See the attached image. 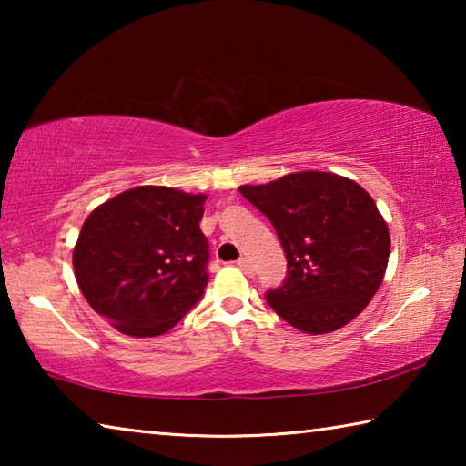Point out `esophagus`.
I'll use <instances>...</instances> for the list:
<instances>
[{"mask_svg": "<svg viewBox=\"0 0 466 466\" xmlns=\"http://www.w3.org/2000/svg\"><path fill=\"white\" fill-rule=\"evenodd\" d=\"M236 265H238L244 273H248V275L252 273V263H250L248 257H240L238 263H236Z\"/></svg>", "mask_w": 466, "mask_h": 466, "instance_id": "34e87169", "label": "esophagus"}]
</instances>
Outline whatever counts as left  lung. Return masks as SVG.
Segmentation results:
<instances>
[{
    "mask_svg": "<svg viewBox=\"0 0 466 466\" xmlns=\"http://www.w3.org/2000/svg\"><path fill=\"white\" fill-rule=\"evenodd\" d=\"M238 191L271 219L288 278L267 302L291 327L325 335L361 314L380 288L390 255L389 224L356 180L289 172Z\"/></svg>",
    "mask_w": 466,
    "mask_h": 466,
    "instance_id": "left-lung-1",
    "label": "left lung"
}]
</instances>
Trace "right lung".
<instances>
[{
    "label": "right lung",
    "instance_id": "add662e5",
    "mask_svg": "<svg viewBox=\"0 0 466 466\" xmlns=\"http://www.w3.org/2000/svg\"><path fill=\"white\" fill-rule=\"evenodd\" d=\"M205 201L203 193L141 185L92 209L74 247V273L94 312L129 337L175 327L209 281Z\"/></svg>",
    "mask_w": 466,
    "mask_h": 466
}]
</instances>
